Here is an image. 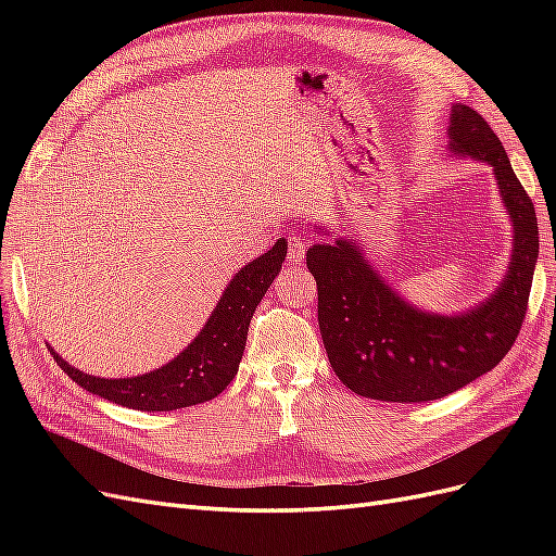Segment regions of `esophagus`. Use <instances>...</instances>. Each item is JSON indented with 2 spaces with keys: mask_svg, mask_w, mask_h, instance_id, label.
<instances>
[{
  "mask_svg": "<svg viewBox=\"0 0 556 556\" xmlns=\"http://www.w3.org/2000/svg\"><path fill=\"white\" fill-rule=\"evenodd\" d=\"M306 250H308V239L301 237V233H292V237L288 239V260L292 264L304 262Z\"/></svg>",
  "mask_w": 556,
  "mask_h": 556,
  "instance_id": "esophagus-1",
  "label": "esophagus"
}]
</instances>
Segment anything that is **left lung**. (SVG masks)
I'll use <instances>...</instances> for the list:
<instances>
[{"label":"left lung","instance_id":"8db88e82","mask_svg":"<svg viewBox=\"0 0 556 556\" xmlns=\"http://www.w3.org/2000/svg\"><path fill=\"white\" fill-rule=\"evenodd\" d=\"M447 134L452 155L492 166L513 223L508 274L490 299L462 315H431L403 301L352 239L315 243L306 252L329 364L366 399L422 403L457 392L508 355L525 323L538 260L533 201L478 111L454 104Z\"/></svg>","mask_w":556,"mask_h":556}]
</instances>
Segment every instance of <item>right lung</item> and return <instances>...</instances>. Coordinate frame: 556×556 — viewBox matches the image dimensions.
Segmentation results:
<instances>
[{
	"instance_id": "add662e5",
	"label": "right lung",
	"mask_w": 556,
	"mask_h": 556,
	"mask_svg": "<svg viewBox=\"0 0 556 556\" xmlns=\"http://www.w3.org/2000/svg\"><path fill=\"white\" fill-rule=\"evenodd\" d=\"M285 255H288V241L278 239L271 250L245 264L227 285L197 339L155 371L109 380L78 371L48 345L50 355L83 390L131 410L166 413L211 401L237 376L252 313L280 274Z\"/></svg>"
}]
</instances>
